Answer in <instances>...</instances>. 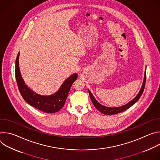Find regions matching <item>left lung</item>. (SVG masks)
<instances>
[{"mask_svg": "<svg viewBox=\"0 0 160 160\" xmlns=\"http://www.w3.org/2000/svg\"><path fill=\"white\" fill-rule=\"evenodd\" d=\"M146 72H145L144 73V81L142 83V85L141 87V88L139 91V92L138 93V94L136 96V97L133 99L131 101H130L129 102H128L127 104L120 106V107H115V108H111V107H107L105 106L102 105L101 104H100L94 97V96L92 95V94L91 93L90 91L88 90V93H89V96L90 97L91 100H92V102L93 103V104L94 105V106L96 107V108L99 110L101 112L104 114V115H115V114L117 113H120L121 112H123L125 110H127V109H128L129 108H130L132 106H133L137 101H138L139 98H141V96H142L143 91L145 87V83H146Z\"/></svg>", "mask_w": 160, "mask_h": 160, "instance_id": "8db88e82", "label": "left lung"}]
</instances>
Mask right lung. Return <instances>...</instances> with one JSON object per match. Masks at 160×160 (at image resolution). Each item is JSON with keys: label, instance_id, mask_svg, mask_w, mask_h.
Listing matches in <instances>:
<instances>
[{"label": "right lung", "instance_id": "obj_1", "mask_svg": "<svg viewBox=\"0 0 160 160\" xmlns=\"http://www.w3.org/2000/svg\"><path fill=\"white\" fill-rule=\"evenodd\" d=\"M18 53L15 64V75L18 87L21 96L25 101L34 108L47 113H54L64 106L70 89L77 80L78 75L74 73L64 81L59 90L50 96H42L35 93L30 89L22 79L19 67Z\"/></svg>", "mask_w": 160, "mask_h": 160}]
</instances>
